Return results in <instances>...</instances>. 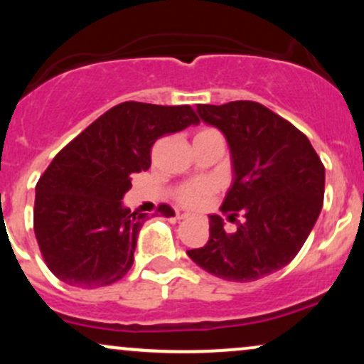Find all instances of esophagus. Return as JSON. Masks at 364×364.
I'll return each mask as SVG.
<instances>
[{
	"mask_svg": "<svg viewBox=\"0 0 364 364\" xmlns=\"http://www.w3.org/2000/svg\"><path fill=\"white\" fill-rule=\"evenodd\" d=\"M188 217H190L188 214H181V215H178V219H188Z\"/></svg>",
	"mask_w": 364,
	"mask_h": 364,
	"instance_id": "esophagus-1",
	"label": "esophagus"
}]
</instances>
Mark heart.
I'll use <instances>...</instances> for the list:
<instances>
[{
  "mask_svg": "<svg viewBox=\"0 0 364 364\" xmlns=\"http://www.w3.org/2000/svg\"><path fill=\"white\" fill-rule=\"evenodd\" d=\"M208 132V129H202ZM217 183L210 178H200L181 185L176 191V198L188 208H202L217 193Z\"/></svg>",
  "mask_w": 364,
  "mask_h": 364,
  "instance_id": "heart-1",
  "label": "heart"
}]
</instances>
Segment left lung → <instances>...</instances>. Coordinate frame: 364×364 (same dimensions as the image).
I'll use <instances>...</instances> for the list:
<instances>
[{"label":"left lung","instance_id":"obj_1","mask_svg":"<svg viewBox=\"0 0 364 364\" xmlns=\"http://www.w3.org/2000/svg\"><path fill=\"white\" fill-rule=\"evenodd\" d=\"M200 118L219 128L232 157L235 183L220 207L245 223L224 231L208 215L210 236L188 257L208 274L252 282L282 269L299 253L323 205L325 168L310 140L260 102L196 104Z\"/></svg>","mask_w":364,"mask_h":364}]
</instances>
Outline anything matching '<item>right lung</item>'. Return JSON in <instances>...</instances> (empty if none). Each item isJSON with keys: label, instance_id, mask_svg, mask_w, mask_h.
I'll use <instances>...</instances> for the list:
<instances>
[{"label": "right lung", "instance_id": "obj_1", "mask_svg": "<svg viewBox=\"0 0 364 364\" xmlns=\"http://www.w3.org/2000/svg\"><path fill=\"white\" fill-rule=\"evenodd\" d=\"M191 106L121 102L63 147L36 186L34 232L46 265L82 289L109 286L133 265L149 214L124 208L132 178L150 168L161 136L198 124ZM164 217L174 210L157 208Z\"/></svg>", "mask_w": 364, "mask_h": 364}]
</instances>
